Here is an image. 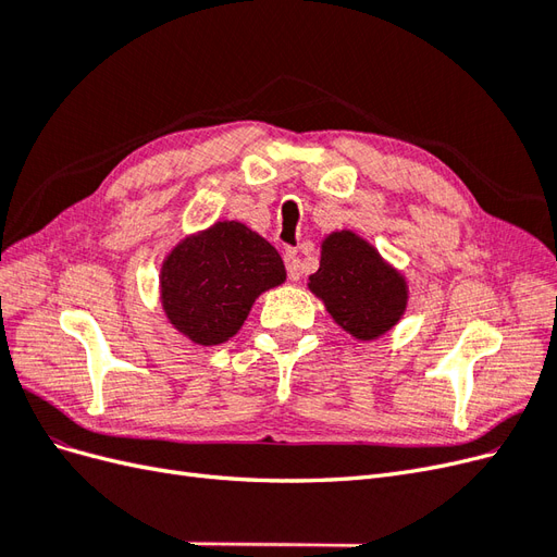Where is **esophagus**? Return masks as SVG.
Masks as SVG:
<instances>
[{"mask_svg":"<svg viewBox=\"0 0 557 557\" xmlns=\"http://www.w3.org/2000/svg\"><path fill=\"white\" fill-rule=\"evenodd\" d=\"M283 260H285V269H288V278H290V281H299L301 272H299V256H297V250H293V248L285 250Z\"/></svg>","mask_w":557,"mask_h":557,"instance_id":"1","label":"esophagus"}]
</instances>
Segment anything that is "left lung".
<instances>
[{
	"label": "left lung",
	"instance_id": "8db88e82",
	"mask_svg": "<svg viewBox=\"0 0 557 557\" xmlns=\"http://www.w3.org/2000/svg\"><path fill=\"white\" fill-rule=\"evenodd\" d=\"M309 290L323 301L334 323L360 342L393 330L409 301L407 278L350 230L327 234Z\"/></svg>",
	"mask_w": 557,
	"mask_h": 557
}]
</instances>
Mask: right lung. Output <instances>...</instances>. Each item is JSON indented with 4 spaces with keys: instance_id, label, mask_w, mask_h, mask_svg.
I'll list each match as a JSON object with an SVG mask.
<instances>
[{
    "instance_id": "right-lung-1",
    "label": "right lung",
    "mask_w": 557,
    "mask_h": 557,
    "mask_svg": "<svg viewBox=\"0 0 557 557\" xmlns=\"http://www.w3.org/2000/svg\"><path fill=\"white\" fill-rule=\"evenodd\" d=\"M285 281L278 250L244 223L221 221L181 239L160 269V299L170 323L197 346L237 334L250 307Z\"/></svg>"
}]
</instances>
